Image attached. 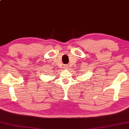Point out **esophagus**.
Listing matches in <instances>:
<instances>
[{"instance_id":"1","label":"esophagus","mask_w":129,"mask_h":129,"mask_svg":"<svg viewBox=\"0 0 129 129\" xmlns=\"http://www.w3.org/2000/svg\"><path fill=\"white\" fill-rule=\"evenodd\" d=\"M68 67H69L68 65V64H66V65L64 66V68H65V69H68Z\"/></svg>"}]
</instances>
